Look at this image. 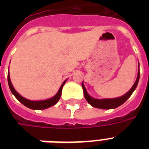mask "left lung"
I'll return each instance as SVG.
<instances>
[{"label":"left lung","mask_w":149,"mask_h":149,"mask_svg":"<svg viewBox=\"0 0 149 149\" xmlns=\"http://www.w3.org/2000/svg\"><path fill=\"white\" fill-rule=\"evenodd\" d=\"M139 70L138 72V75L137 78L136 80V82L134 83V84L133 85L132 88H131L130 90L126 93L125 95H122V97H119V98H111V99H95V98H93L92 97L89 95V94L86 92V89H85V86H84V84L82 83V87L84 89V97L86 98V101H88V103L89 104H91L94 107L96 108H100V109H114L118 107H119L120 105H122V104H124L130 98V96L132 95L133 92L134 91V89L136 88L137 86L138 82H139Z\"/></svg>","instance_id":"1"}]
</instances>
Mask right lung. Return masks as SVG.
Segmentation results:
<instances>
[{"mask_svg": "<svg viewBox=\"0 0 149 149\" xmlns=\"http://www.w3.org/2000/svg\"><path fill=\"white\" fill-rule=\"evenodd\" d=\"M7 79H8V84H9V86H10V89L11 90L12 93H13L14 95L15 96V98L20 101L21 103L23 104L24 106H26L28 108L32 109V110H44V109L48 108L51 106H54L55 104L57 103V101L60 100V97H61L62 94V89H63V85L65 84V81L63 82V84H62L61 86H60V89H59L58 93L55 95V96H54L53 98H50L48 100H45V101H30V100H27L26 98H23L22 95L18 94L16 91L15 90L14 87L13 86V84H12L11 81H10V74L8 73L7 75Z\"/></svg>", "mask_w": 149, "mask_h": 149, "instance_id": "right-lung-1", "label": "right lung"}]
</instances>
